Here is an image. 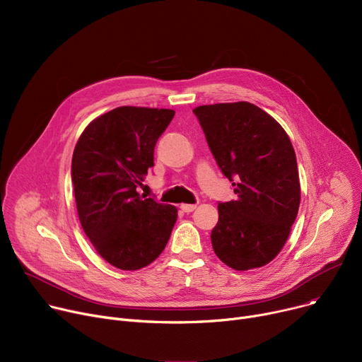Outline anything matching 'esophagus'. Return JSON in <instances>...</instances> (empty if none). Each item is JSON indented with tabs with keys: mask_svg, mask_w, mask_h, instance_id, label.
<instances>
[{
	"mask_svg": "<svg viewBox=\"0 0 362 362\" xmlns=\"http://www.w3.org/2000/svg\"><path fill=\"white\" fill-rule=\"evenodd\" d=\"M180 207H181L182 211H185V214H189V211H193L197 206H196V204H187V203H185V204H181Z\"/></svg>",
	"mask_w": 362,
	"mask_h": 362,
	"instance_id": "obj_1",
	"label": "esophagus"
}]
</instances>
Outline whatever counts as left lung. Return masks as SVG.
I'll return each instance as SVG.
<instances>
[{
  "mask_svg": "<svg viewBox=\"0 0 362 362\" xmlns=\"http://www.w3.org/2000/svg\"><path fill=\"white\" fill-rule=\"evenodd\" d=\"M237 200L219 203L211 230L216 256L235 270L270 263L298 215L301 187L292 143L281 124L250 102L193 110Z\"/></svg>",
  "mask_w": 362,
  "mask_h": 362,
  "instance_id": "8db88e82",
  "label": "left lung"
}]
</instances>
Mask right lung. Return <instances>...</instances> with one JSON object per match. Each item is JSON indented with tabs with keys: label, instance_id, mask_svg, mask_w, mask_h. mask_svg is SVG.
Returning <instances> with one entry per match:
<instances>
[{
	"label": "right lung",
	"instance_id": "right-lung-1",
	"mask_svg": "<svg viewBox=\"0 0 362 362\" xmlns=\"http://www.w3.org/2000/svg\"><path fill=\"white\" fill-rule=\"evenodd\" d=\"M175 111L119 106L81 133L71 181L81 228L95 250L121 270L156 260L177 222V207L140 196L158 139Z\"/></svg>",
	"mask_w": 362,
	"mask_h": 362
}]
</instances>
